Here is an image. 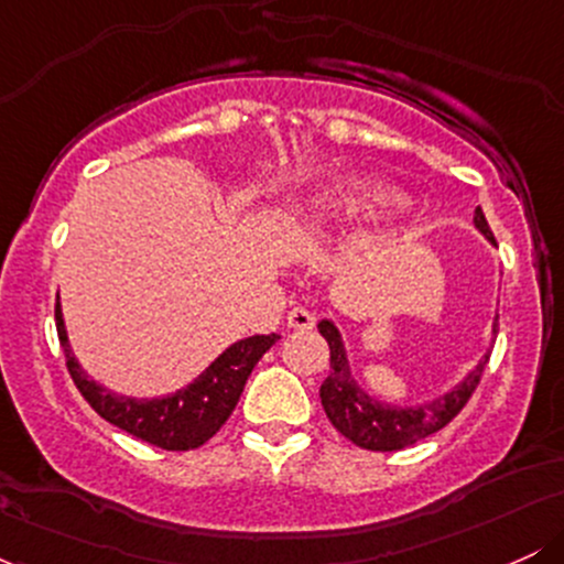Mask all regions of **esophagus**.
<instances>
[{
  "mask_svg": "<svg viewBox=\"0 0 564 564\" xmlns=\"http://www.w3.org/2000/svg\"><path fill=\"white\" fill-rule=\"evenodd\" d=\"M289 328H296V332H310L315 326V315L304 307H291L286 315Z\"/></svg>",
  "mask_w": 564,
  "mask_h": 564,
  "instance_id": "1",
  "label": "esophagus"
}]
</instances>
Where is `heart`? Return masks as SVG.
Returning <instances> with one entry per match:
<instances>
[{"instance_id": "b5f03b06", "label": "heart", "mask_w": 564, "mask_h": 564, "mask_svg": "<svg viewBox=\"0 0 564 564\" xmlns=\"http://www.w3.org/2000/svg\"><path fill=\"white\" fill-rule=\"evenodd\" d=\"M398 200L400 193L392 185L366 174H345L310 187L296 200V209L313 228H339L384 215Z\"/></svg>"}]
</instances>
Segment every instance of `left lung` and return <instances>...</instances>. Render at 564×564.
<instances>
[{
    "instance_id": "8db88e82",
    "label": "left lung",
    "mask_w": 564,
    "mask_h": 564,
    "mask_svg": "<svg viewBox=\"0 0 564 564\" xmlns=\"http://www.w3.org/2000/svg\"><path fill=\"white\" fill-rule=\"evenodd\" d=\"M475 228L496 246L494 232L488 228V219H485L482 209H475ZM318 332L323 339L328 341L332 349V371H328L326 381L321 384V403L326 411L328 422L341 432L347 440H352L358 448L366 451H403L408 445L419 443V440L435 435L443 430L451 419L458 416L471 392L480 384L485 366H488L490 352L482 355V360L477 364L475 371H469L467 377L458 381L451 392H445L443 398L430 400L422 405H387L381 400L371 398L364 387L358 384L349 371L347 349L341 341L339 328L332 321H321ZM494 334H498V315L494 321Z\"/></svg>"
}]
</instances>
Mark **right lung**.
Instances as JSON below:
<instances>
[{
	"label": "right lung",
	"instance_id": "obj_1",
	"mask_svg": "<svg viewBox=\"0 0 564 564\" xmlns=\"http://www.w3.org/2000/svg\"><path fill=\"white\" fill-rule=\"evenodd\" d=\"M55 323L63 352H66L68 373L82 398L106 422L129 432L142 443L156 445L161 451H193L209 437H215L241 398L249 373L260 364L262 355L281 339L278 334H257L236 341L183 390L164 394V398L138 400L106 390L84 373L79 360L74 358V349L68 345L61 302L55 304Z\"/></svg>",
	"mask_w": 564,
	"mask_h": 564
}]
</instances>
